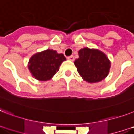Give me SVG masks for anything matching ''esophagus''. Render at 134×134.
<instances>
[{
  "mask_svg": "<svg viewBox=\"0 0 134 134\" xmlns=\"http://www.w3.org/2000/svg\"><path fill=\"white\" fill-rule=\"evenodd\" d=\"M67 59L69 60H71V61H73V60H74V56H68V57H67Z\"/></svg>",
  "mask_w": 134,
  "mask_h": 134,
  "instance_id": "34e87169",
  "label": "esophagus"
}]
</instances>
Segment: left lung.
<instances>
[{
  "label": "left lung",
  "instance_id": "1",
  "mask_svg": "<svg viewBox=\"0 0 134 134\" xmlns=\"http://www.w3.org/2000/svg\"><path fill=\"white\" fill-rule=\"evenodd\" d=\"M79 58L74 61L77 71L83 80L90 83L100 82L109 72L111 63L103 52L85 47L78 51Z\"/></svg>",
  "mask_w": 134,
  "mask_h": 134
}]
</instances>
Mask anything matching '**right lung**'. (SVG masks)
<instances>
[{"label": "right lung", "mask_w": 134, "mask_h": 134, "mask_svg": "<svg viewBox=\"0 0 134 134\" xmlns=\"http://www.w3.org/2000/svg\"><path fill=\"white\" fill-rule=\"evenodd\" d=\"M66 60L63 54L53 49H47L31 56L28 68L32 76L41 81L50 80L59 70L62 63Z\"/></svg>", "instance_id": "add662e5"}]
</instances>
